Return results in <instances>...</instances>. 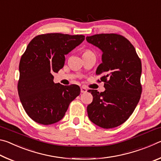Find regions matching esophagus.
Here are the masks:
<instances>
[{
  "instance_id": "obj_1",
  "label": "esophagus",
  "mask_w": 161,
  "mask_h": 161,
  "mask_svg": "<svg viewBox=\"0 0 161 161\" xmlns=\"http://www.w3.org/2000/svg\"><path fill=\"white\" fill-rule=\"evenodd\" d=\"M87 92V89L85 86H81V93H86Z\"/></svg>"
}]
</instances>
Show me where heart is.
Instances as JSON below:
<instances>
[{
  "instance_id": "1",
  "label": "heart",
  "mask_w": 161,
  "mask_h": 161,
  "mask_svg": "<svg viewBox=\"0 0 161 161\" xmlns=\"http://www.w3.org/2000/svg\"><path fill=\"white\" fill-rule=\"evenodd\" d=\"M88 52H90L89 50H86L85 52H84V53H88Z\"/></svg>"
}]
</instances>
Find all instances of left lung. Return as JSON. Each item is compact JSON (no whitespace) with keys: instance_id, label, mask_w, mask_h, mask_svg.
Here are the masks:
<instances>
[{"instance_id":"obj_1","label":"left lung","mask_w":161,"mask_h":161,"mask_svg":"<svg viewBox=\"0 0 161 161\" xmlns=\"http://www.w3.org/2000/svg\"><path fill=\"white\" fill-rule=\"evenodd\" d=\"M86 39L103 53L96 74L103 75L100 80L106 89L101 93L88 90L93 101L87 106V114L99 127L115 128L129 118L140 100L141 61L133 45L121 35L97 34Z\"/></svg>"}]
</instances>
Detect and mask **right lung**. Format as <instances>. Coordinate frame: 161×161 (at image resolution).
Returning a JSON list of instances; mask_svg holds the SVG:
<instances>
[{
  "label": "right lung",
  "instance_id": "obj_1",
  "mask_svg": "<svg viewBox=\"0 0 161 161\" xmlns=\"http://www.w3.org/2000/svg\"><path fill=\"white\" fill-rule=\"evenodd\" d=\"M84 40L82 35L47 33L30 42L19 64L18 91L23 108L34 121L43 125L57 123L80 95L78 85L54 84L53 74L64 67L65 54Z\"/></svg>",
  "mask_w": 161,
  "mask_h": 161
}]
</instances>
